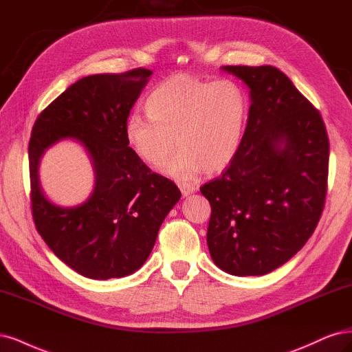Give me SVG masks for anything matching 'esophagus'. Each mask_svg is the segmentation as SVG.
<instances>
[{"mask_svg":"<svg viewBox=\"0 0 352 352\" xmlns=\"http://www.w3.org/2000/svg\"><path fill=\"white\" fill-rule=\"evenodd\" d=\"M178 187H179L181 192H183V196H188V195H191V192H195L197 190L196 186H192L190 183H183V181H179Z\"/></svg>","mask_w":352,"mask_h":352,"instance_id":"esophagus-1","label":"esophagus"}]
</instances>
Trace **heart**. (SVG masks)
<instances>
[{
	"mask_svg": "<svg viewBox=\"0 0 352 352\" xmlns=\"http://www.w3.org/2000/svg\"><path fill=\"white\" fill-rule=\"evenodd\" d=\"M146 112H131L124 122V138L142 162L162 166L177 146L179 152L166 166L175 178L199 171L219 173L240 149L247 100L231 80L206 82L175 74L147 95Z\"/></svg>",
	"mask_w": 352,
	"mask_h": 352,
	"instance_id": "b5f03b06",
	"label": "heart"
}]
</instances>
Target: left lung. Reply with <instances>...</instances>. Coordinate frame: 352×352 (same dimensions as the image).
<instances>
[{"instance_id": "left-lung-1", "label": "left lung", "mask_w": 352, "mask_h": 352, "mask_svg": "<svg viewBox=\"0 0 352 352\" xmlns=\"http://www.w3.org/2000/svg\"><path fill=\"white\" fill-rule=\"evenodd\" d=\"M250 89L234 161L200 187L212 208L208 247L226 274L260 276L296 256L324 208L329 139L320 112L276 67L225 65Z\"/></svg>"}]
</instances>
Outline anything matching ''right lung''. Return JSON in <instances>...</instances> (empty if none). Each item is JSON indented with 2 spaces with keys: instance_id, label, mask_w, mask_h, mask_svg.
<instances>
[{
  "instance_id": "obj_1",
  "label": "right lung",
  "mask_w": 352,
  "mask_h": 352,
  "mask_svg": "<svg viewBox=\"0 0 352 352\" xmlns=\"http://www.w3.org/2000/svg\"><path fill=\"white\" fill-rule=\"evenodd\" d=\"M152 72L94 74L77 80L45 108L29 142L30 203L36 230L60 260L90 279L131 275L155 245L157 231L181 197L173 183L133 153L124 122ZM63 138L84 144L96 169L93 196L74 208L44 197L37 166Z\"/></svg>"
}]
</instances>
